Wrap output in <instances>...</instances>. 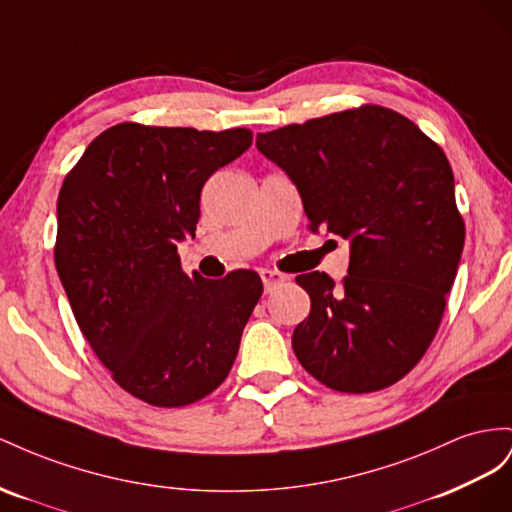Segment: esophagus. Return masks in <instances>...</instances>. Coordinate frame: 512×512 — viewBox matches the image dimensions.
I'll use <instances>...</instances> for the list:
<instances>
[{
    "label": "esophagus",
    "mask_w": 512,
    "mask_h": 512,
    "mask_svg": "<svg viewBox=\"0 0 512 512\" xmlns=\"http://www.w3.org/2000/svg\"><path fill=\"white\" fill-rule=\"evenodd\" d=\"M259 274H261V281H264V289L268 291V294L274 287H279L287 281V276L281 274V272H276V270H261Z\"/></svg>",
    "instance_id": "1"
}]
</instances>
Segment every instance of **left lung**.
<instances>
[{"label":"left lung","instance_id":"obj_1","mask_svg":"<svg viewBox=\"0 0 512 512\" xmlns=\"http://www.w3.org/2000/svg\"><path fill=\"white\" fill-rule=\"evenodd\" d=\"M257 150L298 186L311 231L352 246L341 283L296 276L311 296L291 337L300 364L339 392L399 382L440 328L465 242L446 154L379 105L259 133Z\"/></svg>","mask_w":512,"mask_h":512}]
</instances>
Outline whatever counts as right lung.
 Masks as SVG:
<instances>
[{
    "label": "right lung",
    "mask_w": 512,
    "mask_h": 512,
    "mask_svg": "<svg viewBox=\"0 0 512 512\" xmlns=\"http://www.w3.org/2000/svg\"><path fill=\"white\" fill-rule=\"evenodd\" d=\"M253 143L248 128L124 122L100 133L57 199L55 268L83 337L111 377L156 407H184L225 382L264 294L251 272L188 276L201 188Z\"/></svg>",
    "instance_id": "1"
}]
</instances>
